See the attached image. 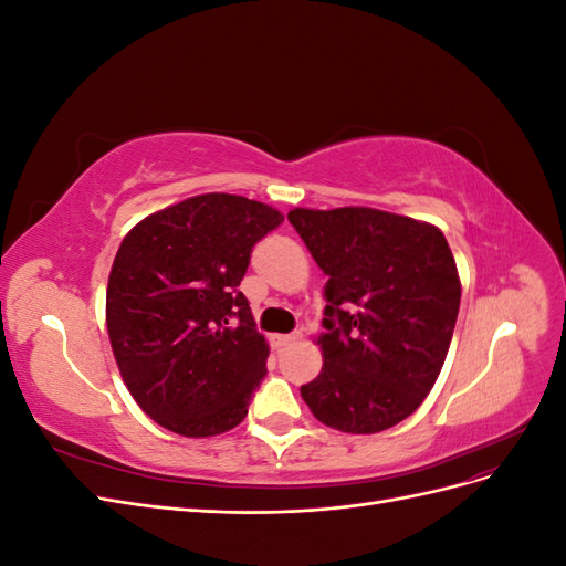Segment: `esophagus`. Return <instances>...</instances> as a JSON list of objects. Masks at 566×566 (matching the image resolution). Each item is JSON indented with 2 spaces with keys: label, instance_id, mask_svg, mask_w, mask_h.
I'll list each match as a JSON object with an SVG mask.
<instances>
[{
  "label": "esophagus",
  "instance_id": "1",
  "mask_svg": "<svg viewBox=\"0 0 566 566\" xmlns=\"http://www.w3.org/2000/svg\"><path fill=\"white\" fill-rule=\"evenodd\" d=\"M302 333L295 331V333H287V335H271V345L273 347H285V345H293L295 339H300Z\"/></svg>",
  "mask_w": 566,
  "mask_h": 566
}]
</instances>
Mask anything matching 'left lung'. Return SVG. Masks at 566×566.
<instances>
[{
	"instance_id": "left-lung-1",
	"label": "left lung",
	"mask_w": 566,
	"mask_h": 566,
	"mask_svg": "<svg viewBox=\"0 0 566 566\" xmlns=\"http://www.w3.org/2000/svg\"><path fill=\"white\" fill-rule=\"evenodd\" d=\"M287 219L328 276L323 368L302 399L333 430H389L416 413L449 354L460 279L447 238L373 208H297Z\"/></svg>"
}]
</instances>
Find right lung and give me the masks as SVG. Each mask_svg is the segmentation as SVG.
I'll list each match as a JSON object with an SVG mask.
<instances>
[{
    "mask_svg": "<svg viewBox=\"0 0 566 566\" xmlns=\"http://www.w3.org/2000/svg\"><path fill=\"white\" fill-rule=\"evenodd\" d=\"M281 221L264 202L205 193L125 235L108 279V335L134 401L165 430L214 437L248 416L269 345L238 285Z\"/></svg>",
    "mask_w": 566,
    "mask_h": 566,
    "instance_id": "add662e5",
    "label": "right lung"
}]
</instances>
